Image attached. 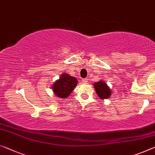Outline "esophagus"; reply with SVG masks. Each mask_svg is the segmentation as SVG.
Returning <instances> with one entry per match:
<instances>
[{
	"label": "esophagus",
	"mask_w": 155,
	"mask_h": 155,
	"mask_svg": "<svg viewBox=\"0 0 155 155\" xmlns=\"http://www.w3.org/2000/svg\"><path fill=\"white\" fill-rule=\"evenodd\" d=\"M82 82L84 83V84H86V83L88 82V80L87 79H83L82 80Z\"/></svg>",
	"instance_id": "34e87169"
}]
</instances>
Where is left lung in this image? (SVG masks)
Masks as SVG:
<instances>
[{
	"label": "left lung",
	"instance_id": "1",
	"mask_svg": "<svg viewBox=\"0 0 155 155\" xmlns=\"http://www.w3.org/2000/svg\"><path fill=\"white\" fill-rule=\"evenodd\" d=\"M94 89L101 99H107L111 96V89L103 80H100L94 84Z\"/></svg>",
	"mask_w": 155,
	"mask_h": 155
}]
</instances>
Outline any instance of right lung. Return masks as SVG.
I'll return each instance as SVG.
<instances>
[{
  "instance_id": "obj_1",
  "label": "right lung",
  "mask_w": 155,
  "mask_h": 155,
  "mask_svg": "<svg viewBox=\"0 0 155 155\" xmlns=\"http://www.w3.org/2000/svg\"><path fill=\"white\" fill-rule=\"evenodd\" d=\"M78 84V80L68 73H63L52 85L54 94L60 98H66L70 96Z\"/></svg>"
}]
</instances>
